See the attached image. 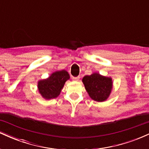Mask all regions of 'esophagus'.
Listing matches in <instances>:
<instances>
[{
    "label": "esophagus",
    "mask_w": 149,
    "mask_h": 149,
    "mask_svg": "<svg viewBox=\"0 0 149 149\" xmlns=\"http://www.w3.org/2000/svg\"><path fill=\"white\" fill-rule=\"evenodd\" d=\"M79 79H80V76L73 77V80H74V81H78V80Z\"/></svg>",
    "instance_id": "1"
}]
</instances>
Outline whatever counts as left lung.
<instances>
[{
  "mask_svg": "<svg viewBox=\"0 0 149 149\" xmlns=\"http://www.w3.org/2000/svg\"><path fill=\"white\" fill-rule=\"evenodd\" d=\"M82 81L89 96L96 102H104L111 93L113 90L111 77L102 76L98 73H93L90 76H85Z\"/></svg>",
  "mask_w": 149,
  "mask_h": 149,
  "instance_id": "left-lung-1",
  "label": "left lung"
}]
</instances>
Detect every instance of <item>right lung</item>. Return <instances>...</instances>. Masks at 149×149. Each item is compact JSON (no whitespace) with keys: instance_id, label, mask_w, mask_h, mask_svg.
<instances>
[{"instance_id":"obj_1","label":"right lung","mask_w":149,"mask_h":149,"mask_svg":"<svg viewBox=\"0 0 149 149\" xmlns=\"http://www.w3.org/2000/svg\"><path fill=\"white\" fill-rule=\"evenodd\" d=\"M70 79V76L66 70L53 72L48 78L38 81V90L45 100L57 98L60 95L65 83Z\"/></svg>"}]
</instances>
